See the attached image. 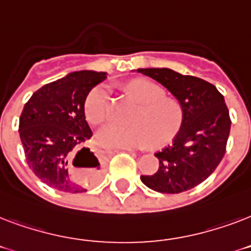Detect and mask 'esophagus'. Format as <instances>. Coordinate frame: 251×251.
<instances>
[{"mask_svg": "<svg viewBox=\"0 0 251 251\" xmlns=\"http://www.w3.org/2000/svg\"><path fill=\"white\" fill-rule=\"evenodd\" d=\"M121 151H126V152H130V153H137L138 151H135V150H131V149H124L121 150Z\"/></svg>", "mask_w": 251, "mask_h": 251, "instance_id": "34e87169", "label": "esophagus"}]
</instances>
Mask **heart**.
I'll use <instances>...</instances> for the list:
<instances>
[{
    "label": "heart",
    "instance_id": "1",
    "mask_svg": "<svg viewBox=\"0 0 251 251\" xmlns=\"http://www.w3.org/2000/svg\"><path fill=\"white\" fill-rule=\"evenodd\" d=\"M134 100L141 104L131 118V126L109 124L99 130L96 139L109 149H141L152 142L163 146L178 131L182 112L178 102L161 98L159 87L147 80H133L126 86ZM109 109V88L105 84L95 87L87 95L84 114L87 120L99 125L105 121Z\"/></svg>",
    "mask_w": 251,
    "mask_h": 251
}]
</instances>
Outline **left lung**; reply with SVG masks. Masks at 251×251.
<instances>
[{"label": "left lung", "instance_id": "1", "mask_svg": "<svg viewBox=\"0 0 251 251\" xmlns=\"http://www.w3.org/2000/svg\"><path fill=\"white\" fill-rule=\"evenodd\" d=\"M167 88L182 110V122L173 143L155 153L159 169L141 176L146 186L178 194L203 182L222 161L229 137V110L214 84L171 69H138Z\"/></svg>", "mask_w": 251, "mask_h": 251}]
</instances>
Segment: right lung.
I'll list each match as a JSON object with an SVG mask.
<instances>
[{"label":"right lung","instance_id":"1","mask_svg":"<svg viewBox=\"0 0 251 251\" xmlns=\"http://www.w3.org/2000/svg\"><path fill=\"white\" fill-rule=\"evenodd\" d=\"M105 78V73L90 70L70 73L39 88L25 104L19 135L25 160L48 186L73 194L87 191L70 176V160L79 148L84 160L79 167L88 168L94 176L102 172L99 157L86 147L92 130L86 121L84 101Z\"/></svg>","mask_w":251,"mask_h":251}]
</instances>
